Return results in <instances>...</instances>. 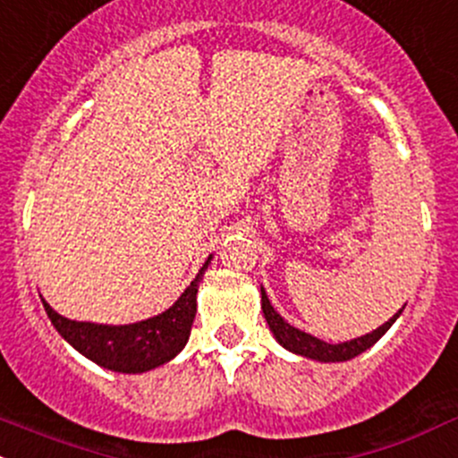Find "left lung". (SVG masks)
<instances>
[{"mask_svg": "<svg viewBox=\"0 0 458 458\" xmlns=\"http://www.w3.org/2000/svg\"><path fill=\"white\" fill-rule=\"evenodd\" d=\"M260 291H262L264 319H267L268 328H271L273 335H276L277 342H280L282 346L286 348V351L298 352V355H301V357H309V360H318V361H346V360H352V357H357L360 352H364L366 348H370L372 344H375L377 339L381 337V335H384L390 327H393L394 319L402 315V310H399V313L393 315V318H390L388 322L384 324V327H379L377 331H372L369 335H361V337H357V339H351V342L328 344V342H324V339L313 337V335L300 331V328L291 327L289 322H284V318H282V315L277 313V310L271 306V301H268L267 293H264V289H260Z\"/></svg>", "mask_w": 458, "mask_h": 458, "instance_id": "1", "label": "left lung"}]
</instances>
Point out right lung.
<instances>
[{"instance_id":"right-lung-1","label":"right lung","mask_w":458,"mask_h":458,"mask_svg":"<svg viewBox=\"0 0 458 458\" xmlns=\"http://www.w3.org/2000/svg\"><path fill=\"white\" fill-rule=\"evenodd\" d=\"M198 271L185 293L165 313L149 318L145 322L127 324V327H103V324L74 322L64 318L44 300V309L50 322L64 339H68L81 355L94 364L116 372H145L163 366L182 351L190 339L191 324L196 318V293L207 264Z\"/></svg>"}]
</instances>
